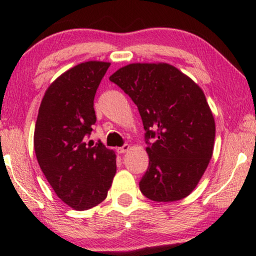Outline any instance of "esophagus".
Instances as JSON below:
<instances>
[{"mask_svg":"<svg viewBox=\"0 0 256 256\" xmlns=\"http://www.w3.org/2000/svg\"><path fill=\"white\" fill-rule=\"evenodd\" d=\"M129 150H130V146H129V144H124V146H122L121 148L118 149V154H124V152H129Z\"/></svg>","mask_w":256,"mask_h":256,"instance_id":"1","label":"esophagus"}]
</instances>
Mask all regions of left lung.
Segmentation results:
<instances>
[{
  "instance_id": "8db88e82",
  "label": "left lung",
  "mask_w": 256,
  "mask_h": 256,
  "mask_svg": "<svg viewBox=\"0 0 256 256\" xmlns=\"http://www.w3.org/2000/svg\"><path fill=\"white\" fill-rule=\"evenodd\" d=\"M110 82L138 106L149 168L140 190L154 202H176L197 186L214 148L216 122L202 90L166 62H134ZM156 138L154 144L149 138Z\"/></svg>"
}]
</instances>
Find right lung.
Segmentation results:
<instances>
[{"instance_id": "right-lung-1", "label": "right lung", "mask_w": 256, "mask_h": 256, "mask_svg": "<svg viewBox=\"0 0 256 256\" xmlns=\"http://www.w3.org/2000/svg\"><path fill=\"white\" fill-rule=\"evenodd\" d=\"M110 62L90 60L59 76L45 92L34 146L56 194L76 211L104 202L116 172V155L102 143L87 144L96 116L94 96Z\"/></svg>"}]
</instances>
